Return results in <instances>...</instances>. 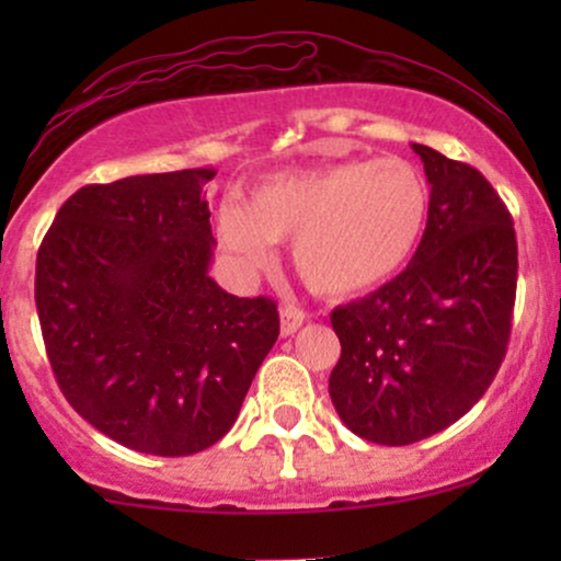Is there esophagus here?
Segmentation results:
<instances>
[{"label":"esophagus","mask_w":561,"mask_h":561,"mask_svg":"<svg viewBox=\"0 0 561 561\" xmlns=\"http://www.w3.org/2000/svg\"><path fill=\"white\" fill-rule=\"evenodd\" d=\"M302 321H306V313H302L300 308L282 306L279 308V332H282V337H289V334L298 332L302 327Z\"/></svg>","instance_id":"34e87169"}]
</instances>
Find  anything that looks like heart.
Instances as JSON below:
<instances>
[{
    "label": "heart",
    "mask_w": 561,
    "mask_h": 561,
    "mask_svg": "<svg viewBox=\"0 0 561 561\" xmlns=\"http://www.w3.org/2000/svg\"><path fill=\"white\" fill-rule=\"evenodd\" d=\"M430 214L427 179L403 158L340 160L276 173L218 208V248L244 274L274 266L293 242L295 272L324 298H351L405 266Z\"/></svg>",
    "instance_id": "b5f03b06"
}]
</instances>
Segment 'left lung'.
Instances as JSON below:
<instances>
[{"mask_svg": "<svg viewBox=\"0 0 561 561\" xmlns=\"http://www.w3.org/2000/svg\"><path fill=\"white\" fill-rule=\"evenodd\" d=\"M430 182L414 259L396 279L332 311L340 362L330 396L351 433L409 446L440 433L491 388L517 295V237L472 165L411 145Z\"/></svg>", "mask_w": 561, "mask_h": 561, "instance_id": "obj_1", "label": "left lung"}]
</instances>
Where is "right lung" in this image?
<instances>
[{"label":"right lung","instance_id":"add662e5","mask_svg":"<svg viewBox=\"0 0 561 561\" xmlns=\"http://www.w3.org/2000/svg\"><path fill=\"white\" fill-rule=\"evenodd\" d=\"M214 169L89 184L36 255V311L66 401L121 446L190 456L234 424L279 337L272 298L208 276Z\"/></svg>","mask_w":561,"mask_h":561}]
</instances>
